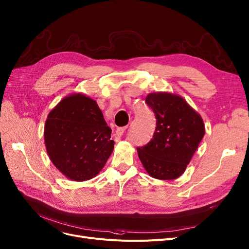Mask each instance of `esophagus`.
<instances>
[{"label": "esophagus", "instance_id": "esophagus-1", "mask_svg": "<svg viewBox=\"0 0 249 249\" xmlns=\"http://www.w3.org/2000/svg\"><path fill=\"white\" fill-rule=\"evenodd\" d=\"M125 130H126V127H119V128H117V129H116V132H115L116 136L121 137V136L123 135V133L125 132Z\"/></svg>", "mask_w": 249, "mask_h": 249}]
</instances>
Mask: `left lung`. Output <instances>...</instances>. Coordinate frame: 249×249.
<instances>
[{
  "label": "left lung",
  "mask_w": 249,
  "mask_h": 249,
  "mask_svg": "<svg viewBox=\"0 0 249 249\" xmlns=\"http://www.w3.org/2000/svg\"><path fill=\"white\" fill-rule=\"evenodd\" d=\"M145 102L154 113L156 127L147 144L137 147L138 156L152 178L175 179L184 174L203 139L204 122L179 96L152 93Z\"/></svg>",
  "instance_id": "8db88e82"
}]
</instances>
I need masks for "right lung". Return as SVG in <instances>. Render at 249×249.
<instances>
[{
	"instance_id": "obj_1",
	"label": "right lung",
	"mask_w": 249,
	"mask_h": 249,
	"mask_svg": "<svg viewBox=\"0 0 249 249\" xmlns=\"http://www.w3.org/2000/svg\"><path fill=\"white\" fill-rule=\"evenodd\" d=\"M111 132L96 101L74 94L49 113L44 139L53 164L67 178L83 181L97 176L110 158Z\"/></svg>"
}]
</instances>
